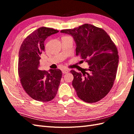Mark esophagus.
<instances>
[{"label":"esophagus","mask_w":134,"mask_h":134,"mask_svg":"<svg viewBox=\"0 0 134 134\" xmlns=\"http://www.w3.org/2000/svg\"><path fill=\"white\" fill-rule=\"evenodd\" d=\"M69 72V70H67V69H63L62 70L63 74H67Z\"/></svg>","instance_id":"1"}]
</instances>
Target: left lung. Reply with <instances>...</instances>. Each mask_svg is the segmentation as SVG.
I'll return each mask as SVG.
<instances>
[{"label": "left lung", "mask_w": 134, "mask_h": 134, "mask_svg": "<svg viewBox=\"0 0 134 134\" xmlns=\"http://www.w3.org/2000/svg\"><path fill=\"white\" fill-rule=\"evenodd\" d=\"M62 33L71 35L76 42V55L87 62L89 69L81 72L71 70L72 85L78 97L94 103L106 96L113 87L117 74L118 48L102 28L85 24Z\"/></svg>", "instance_id": "obj_1"}]
</instances>
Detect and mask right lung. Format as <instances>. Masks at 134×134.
I'll return each mask as SVG.
<instances>
[{
	"label": "right lung",
	"mask_w": 134,
	"mask_h": 134,
	"mask_svg": "<svg viewBox=\"0 0 134 134\" xmlns=\"http://www.w3.org/2000/svg\"><path fill=\"white\" fill-rule=\"evenodd\" d=\"M59 32L52 28L41 27L25 38L20 47L18 72L25 92L36 101L48 102L58 92L62 76L59 69L49 71L38 69L40 55L44 52V41L48 36Z\"/></svg>",
	"instance_id": "1"
}]
</instances>
